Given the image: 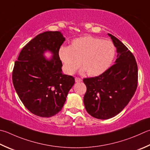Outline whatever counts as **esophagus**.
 I'll return each mask as SVG.
<instances>
[{
  "label": "esophagus",
  "mask_w": 150,
  "mask_h": 150,
  "mask_svg": "<svg viewBox=\"0 0 150 150\" xmlns=\"http://www.w3.org/2000/svg\"><path fill=\"white\" fill-rule=\"evenodd\" d=\"M75 80L76 83H79V82H81V81H82V79H80V78H79V77H75Z\"/></svg>",
  "instance_id": "obj_1"
}]
</instances>
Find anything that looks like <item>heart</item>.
Segmentation results:
<instances>
[{"label": "heart", "mask_w": 150, "mask_h": 150, "mask_svg": "<svg viewBox=\"0 0 150 150\" xmlns=\"http://www.w3.org/2000/svg\"><path fill=\"white\" fill-rule=\"evenodd\" d=\"M115 47L108 40L92 36L77 38L69 47H61L58 55L67 74L74 73L83 66V71L90 76H97L105 72L114 59Z\"/></svg>", "instance_id": "heart-1"}]
</instances>
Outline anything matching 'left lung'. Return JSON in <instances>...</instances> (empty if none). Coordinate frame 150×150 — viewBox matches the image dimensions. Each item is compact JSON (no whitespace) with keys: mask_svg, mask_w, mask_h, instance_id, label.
I'll return each instance as SVG.
<instances>
[{"mask_svg":"<svg viewBox=\"0 0 150 150\" xmlns=\"http://www.w3.org/2000/svg\"><path fill=\"white\" fill-rule=\"evenodd\" d=\"M117 48L115 64L97 77L85 78L84 104L90 115L108 119L129 103L138 86V66L134 55L123 43L108 33Z\"/></svg>","mask_w":150,"mask_h":150,"instance_id":"obj_1","label":"left lung"}]
</instances>
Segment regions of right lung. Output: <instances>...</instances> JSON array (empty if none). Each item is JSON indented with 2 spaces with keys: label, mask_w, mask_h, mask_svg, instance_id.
<instances>
[{
  "label": "right lung",
  "mask_w": 150,
  "mask_h": 150,
  "mask_svg": "<svg viewBox=\"0 0 150 150\" xmlns=\"http://www.w3.org/2000/svg\"><path fill=\"white\" fill-rule=\"evenodd\" d=\"M65 41L59 31H47L38 35L27 44L15 62L12 81L25 107L37 116L50 117L63 108L75 78L64 75L58 51ZM53 54L49 61L45 51Z\"/></svg>",
  "instance_id": "1"
}]
</instances>
